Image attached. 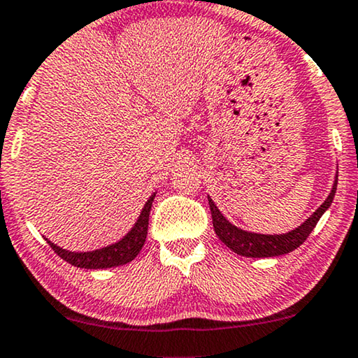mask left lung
Here are the masks:
<instances>
[{"label":"left lung","instance_id":"obj_1","mask_svg":"<svg viewBox=\"0 0 358 358\" xmlns=\"http://www.w3.org/2000/svg\"><path fill=\"white\" fill-rule=\"evenodd\" d=\"M337 188V175L334 186H332L331 193L323 204L315 210L313 215L305 220L300 227L289 231V234L282 235H261L253 234V231H245L235 225H231L227 219L220 214L217 206L214 204V201L209 198V208L210 214H213V224L214 230L222 243H225L234 253L240 256H246V258H271V256H280L285 253H290L295 248L303 243L308 238L311 230L316 227L318 220L321 219L326 210L332 203Z\"/></svg>","mask_w":358,"mask_h":358}]
</instances>
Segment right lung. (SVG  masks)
Here are the masks:
<instances>
[{
  "mask_svg": "<svg viewBox=\"0 0 358 358\" xmlns=\"http://www.w3.org/2000/svg\"><path fill=\"white\" fill-rule=\"evenodd\" d=\"M155 198V193L148 199L144 204V209L141 210V215L136 220L134 227L131 229L122 240L117 243L105 246L102 250L87 251V253H74V251H68L57 246L52 241L48 245L57 253L59 258H63L66 263L78 266V268L84 269H107L115 268V266H123L133 261L136 256L139 255L141 248L144 246L145 236H148V225H149V214L150 206Z\"/></svg>",
  "mask_w": 358,
  "mask_h": 358,
  "instance_id": "right-lung-1",
  "label": "right lung"
}]
</instances>
